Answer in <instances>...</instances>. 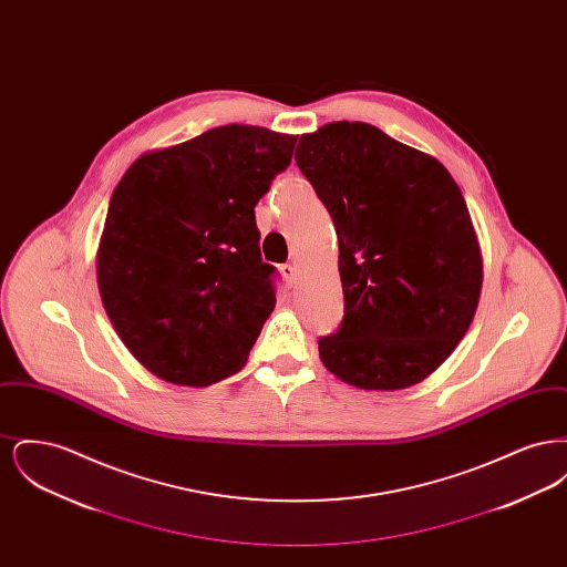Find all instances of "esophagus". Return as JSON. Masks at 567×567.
<instances>
[{"mask_svg":"<svg viewBox=\"0 0 567 567\" xmlns=\"http://www.w3.org/2000/svg\"><path fill=\"white\" fill-rule=\"evenodd\" d=\"M280 271H282V276H285V280L293 287L297 282V268L293 266V264H285L282 268H280Z\"/></svg>","mask_w":567,"mask_h":567,"instance_id":"esophagus-1","label":"esophagus"}]
</instances>
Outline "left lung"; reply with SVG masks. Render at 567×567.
<instances>
[{
  "label": "left lung",
  "mask_w": 567,
  "mask_h": 567,
  "mask_svg": "<svg viewBox=\"0 0 567 567\" xmlns=\"http://www.w3.org/2000/svg\"><path fill=\"white\" fill-rule=\"evenodd\" d=\"M296 162L340 244L344 319L319 340L324 368L365 391L425 380L457 349L483 289L457 183L432 155L359 121L301 135Z\"/></svg>",
  "instance_id": "8db88e82"
}]
</instances>
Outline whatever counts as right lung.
Segmentation results:
<instances>
[{
  "label": "right lung",
  "mask_w": 567,
  "mask_h": 567,
  "mask_svg": "<svg viewBox=\"0 0 567 567\" xmlns=\"http://www.w3.org/2000/svg\"><path fill=\"white\" fill-rule=\"evenodd\" d=\"M296 140L234 123L144 153L123 174L97 287L114 331L151 374L208 386L243 370L276 306L255 206Z\"/></svg>",
  "instance_id": "obj_1"
}]
</instances>
